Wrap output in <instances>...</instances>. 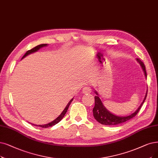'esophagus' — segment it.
Listing matches in <instances>:
<instances>
[{
  "label": "esophagus",
  "instance_id": "obj_1",
  "mask_svg": "<svg viewBox=\"0 0 158 158\" xmlns=\"http://www.w3.org/2000/svg\"><path fill=\"white\" fill-rule=\"evenodd\" d=\"M82 92L84 94H89V93H91V87H89V86L85 87L84 89H83V90H82Z\"/></svg>",
  "mask_w": 158,
  "mask_h": 158
}]
</instances>
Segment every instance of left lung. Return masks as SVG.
I'll return each instance as SVG.
<instances>
[{
  "label": "left lung",
  "mask_w": 158,
  "mask_h": 158,
  "mask_svg": "<svg viewBox=\"0 0 158 158\" xmlns=\"http://www.w3.org/2000/svg\"><path fill=\"white\" fill-rule=\"evenodd\" d=\"M136 60L139 64H140L143 71V73L144 74L145 78H147V71H146V69H145V66L144 64L139 58H137ZM147 91H148V89H147L146 94H145V97L144 98L143 102L139 106V108L136 110L135 112H134L133 113H131V115L128 116H117L113 114V113L110 112L105 108L102 102V101H101L100 98L98 97L99 95L98 93L96 91H94V93H95L97 95L94 97V108L93 109V116L94 118H95L97 121L100 124H104V125H108V126L117 125V124L123 123L126 121H128L130 119L134 117L137 114V113L141 109L145 99L147 98Z\"/></svg>",
  "instance_id": "obj_1"
}]
</instances>
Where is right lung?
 <instances>
[{
    "instance_id": "add662e5",
    "label": "right lung",
    "mask_w": 158,
    "mask_h": 158,
    "mask_svg": "<svg viewBox=\"0 0 158 158\" xmlns=\"http://www.w3.org/2000/svg\"><path fill=\"white\" fill-rule=\"evenodd\" d=\"M47 46H48V45L47 44H41V45H37V46H36V47H35L34 48H31V50H28V51L26 52V54H25L24 56H23V57L22 58V59H23V58H24L25 57H26V56H27L28 55H29V54H32V53H34V52H37V51H38V50L40 49V48H41L42 47H47ZM21 59V60H22ZM73 98H73L70 101H69V103L67 104V105L66 106V107L65 108V109L64 110V111H63L62 112H61V114L56 118V119H54V121H52V122H50V123H48V124H42V125H41V124H32V123H30V124H31L32 125H34V126H35V127H41V128H48V127H52V126H54V125H55V124H58L61 120L64 118V117L65 116V113H66V112H67V110H68V108H69V105L71 104V102L73 101Z\"/></svg>"
}]
</instances>
